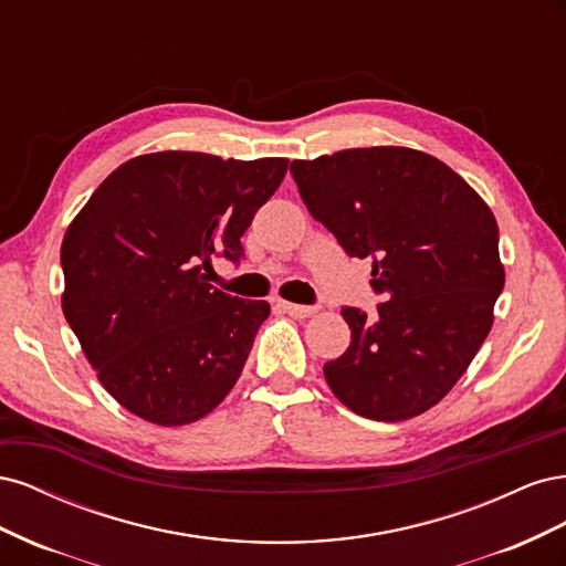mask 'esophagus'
Returning <instances> with one entry per match:
<instances>
[{
	"label": "esophagus",
	"instance_id": "34e87169",
	"mask_svg": "<svg viewBox=\"0 0 566 566\" xmlns=\"http://www.w3.org/2000/svg\"><path fill=\"white\" fill-rule=\"evenodd\" d=\"M279 306L285 314L295 316V318H310L316 314V306H304V304H293V302H281Z\"/></svg>",
	"mask_w": 566,
	"mask_h": 566
}]
</instances>
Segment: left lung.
Here are the masks:
<instances>
[{
    "label": "left lung",
    "mask_w": 566,
    "mask_h": 566,
    "mask_svg": "<svg viewBox=\"0 0 566 566\" xmlns=\"http://www.w3.org/2000/svg\"><path fill=\"white\" fill-rule=\"evenodd\" d=\"M312 217L373 260L378 316L345 306L352 342L323 366L356 416L399 422L439 403L493 325L505 285L499 224L449 165L403 146L347 148L290 165Z\"/></svg>",
    "instance_id": "1"
}]
</instances>
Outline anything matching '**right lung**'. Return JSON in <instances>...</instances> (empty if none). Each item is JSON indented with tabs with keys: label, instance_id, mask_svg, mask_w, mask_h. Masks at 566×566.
Returning <instances> with one entry per match:
<instances>
[{
	"label": "right lung",
	"instance_id": "right-lung-1",
	"mask_svg": "<svg viewBox=\"0 0 566 566\" xmlns=\"http://www.w3.org/2000/svg\"><path fill=\"white\" fill-rule=\"evenodd\" d=\"M287 158L163 150L101 184L61 245V306L101 385L153 424L196 422L224 401L271 306L208 283L212 256L276 193Z\"/></svg>",
	"mask_w": 566,
	"mask_h": 566
}]
</instances>
